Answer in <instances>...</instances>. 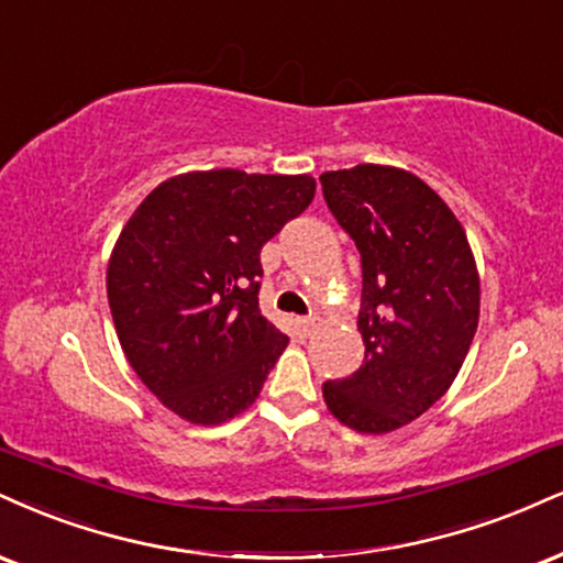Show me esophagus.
<instances>
[{"mask_svg":"<svg viewBox=\"0 0 563 563\" xmlns=\"http://www.w3.org/2000/svg\"><path fill=\"white\" fill-rule=\"evenodd\" d=\"M296 324H299V330L303 335H311V333H317V330H320V320H317V317H299Z\"/></svg>","mask_w":563,"mask_h":563,"instance_id":"1","label":"esophagus"}]
</instances>
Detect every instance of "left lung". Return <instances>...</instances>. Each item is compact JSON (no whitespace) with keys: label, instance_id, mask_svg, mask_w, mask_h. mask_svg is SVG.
I'll return each instance as SVG.
<instances>
[{"label":"left lung","instance_id":"obj_1","mask_svg":"<svg viewBox=\"0 0 563 563\" xmlns=\"http://www.w3.org/2000/svg\"><path fill=\"white\" fill-rule=\"evenodd\" d=\"M362 254L364 364L322 385L338 422L388 435L430 409L462 369L479 320V273L462 222L415 173L356 165L320 175Z\"/></svg>","mask_w":563,"mask_h":563}]
</instances>
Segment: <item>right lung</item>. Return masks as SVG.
Wrapping results in <instances>:
<instances>
[{
  "mask_svg": "<svg viewBox=\"0 0 563 563\" xmlns=\"http://www.w3.org/2000/svg\"><path fill=\"white\" fill-rule=\"evenodd\" d=\"M314 191L311 175L180 173L120 230L107 264L114 330L173 415L212 428L256 401L288 346L260 311V252Z\"/></svg>",
  "mask_w": 563,
  "mask_h": 563,
  "instance_id": "1",
  "label": "right lung"
}]
</instances>
